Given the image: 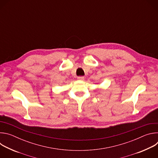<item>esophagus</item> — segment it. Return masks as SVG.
Wrapping results in <instances>:
<instances>
[{
	"mask_svg": "<svg viewBox=\"0 0 158 158\" xmlns=\"http://www.w3.org/2000/svg\"><path fill=\"white\" fill-rule=\"evenodd\" d=\"M77 79L79 81H84V76H79V77H77Z\"/></svg>",
	"mask_w": 158,
	"mask_h": 158,
	"instance_id": "obj_1",
	"label": "esophagus"
}]
</instances>
